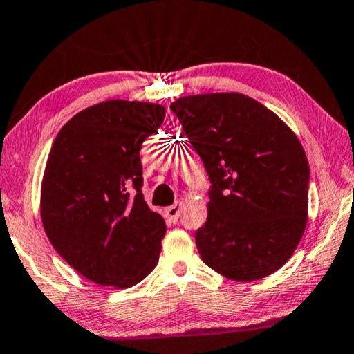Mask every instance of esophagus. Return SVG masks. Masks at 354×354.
I'll use <instances>...</instances> for the list:
<instances>
[{
  "mask_svg": "<svg viewBox=\"0 0 354 354\" xmlns=\"http://www.w3.org/2000/svg\"><path fill=\"white\" fill-rule=\"evenodd\" d=\"M180 212H182V203L180 201L174 203L172 206H169L166 209V215L169 217V220H172V222H177L178 217H180Z\"/></svg>",
  "mask_w": 354,
  "mask_h": 354,
  "instance_id": "esophagus-1",
  "label": "esophagus"
}]
</instances>
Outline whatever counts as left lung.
<instances>
[{
  "instance_id": "8db88e82",
  "label": "left lung",
  "mask_w": 354,
  "mask_h": 354,
  "mask_svg": "<svg viewBox=\"0 0 354 354\" xmlns=\"http://www.w3.org/2000/svg\"><path fill=\"white\" fill-rule=\"evenodd\" d=\"M171 110L211 180L207 220L194 236L203 262L243 283L274 273L306 227L301 143L279 116L238 92L187 95Z\"/></svg>"
}]
</instances>
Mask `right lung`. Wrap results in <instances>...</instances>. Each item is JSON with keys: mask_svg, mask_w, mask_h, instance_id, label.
<instances>
[{"mask_svg": "<svg viewBox=\"0 0 354 354\" xmlns=\"http://www.w3.org/2000/svg\"><path fill=\"white\" fill-rule=\"evenodd\" d=\"M166 116L147 102L106 100L59 131L41 183V218L66 263L94 283L122 289L151 273L165 218L143 199L140 148Z\"/></svg>", "mask_w": 354, "mask_h": 354, "instance_id": "obj_1", "label": "right lung"}]
</instances>
